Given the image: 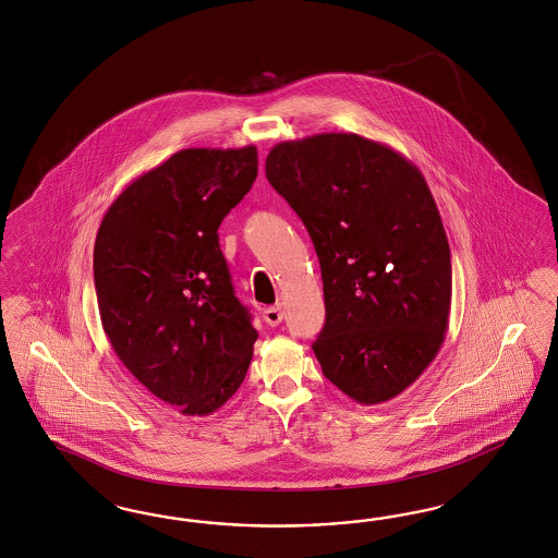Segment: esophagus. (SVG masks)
Wrapping results in <instances>:
<instances>
[{
    "instance_id": "1",
    "label": "esophagus",
    "mask_w": 558,
    "mask_h": 558,
    "mask_svg": "<svg viewBox=\"0 0 558 558\" xmlns=\"http://www.w3.org/2000/svg\"><path fill=\"white\" fill-rule=\"evenodd\" d=\"M282 319H284V313H282V308H280V306H270V308H266V311H264V322L268 323L270 327L280 325Z\"/></svg>"
}]
</instances>
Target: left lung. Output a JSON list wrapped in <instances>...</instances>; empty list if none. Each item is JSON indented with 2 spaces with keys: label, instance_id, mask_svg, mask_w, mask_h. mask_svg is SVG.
Returning a JSON list of instances; mask_svg holds the SVG:
<instances>
[{
  "label": "left lung",
  "instance_id": "obj_1",
  "mask_svg": "<svg viewBox=\"0 0 558 558\" xmlns=\"http://www.w3.org/2000/svg\"><path fill=\"white\" fill-rule=\"evenodd\" d=\"M266 178L303 219L322 264L313 352L341 392L378 405L411 387L446 338L450 245L422 171L354 133L271 147Z\"/></svg>",
  "mask_w": 558,
  "mask_h": 558
}]
</instances>
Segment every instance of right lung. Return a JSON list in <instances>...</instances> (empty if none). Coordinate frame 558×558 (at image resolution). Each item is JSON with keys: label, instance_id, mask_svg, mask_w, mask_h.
<instances>
[{"label": "right lung", "instance_id": "add662e5", "mask_svg": "<svg viewBox=\"0 0 558 558\" xmlns=\"http://www.w3.org/2000/svg\"><path fill=\"white\" fill-rule=\"evenodd\" d=\"M255 175L254 145L173 153L122 190L96 235L101 327L136 380L184 415L225 405L254 355L217 231Z\"/></svg>", "mask_w": 558, "mask_h": 558}]
</instances>
